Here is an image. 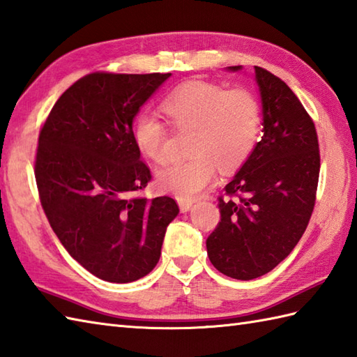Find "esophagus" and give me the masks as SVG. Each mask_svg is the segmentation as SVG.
<instances>
[{"label": "esophagus", "instance_id": "esophagus-1", "mask_svg": "<svg viewBox=\"0 0 357 357\" xmlns=\"http://www.w3.org/2000/svg\"><path fill=\"white\" fill-rule=\"evenodd\" d=\"M178 206H180V211H181V212H188L189 209H191L192 202H191V200H180V202H178Z\"/></svg>", "mask_w": 357, "mask_h": 357}]
</instances>
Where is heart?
Segmentation results:
<instances>
[{
	"mask_svg": "<svg viewBox=\"0 0 357 357\" xmlns=\"http://www.w3.org/2000/svg\"><path fill=\"white\" fill-rule=\"evenodd\" d=\"M163 113L176 128H194L192 157L157 172V186L178 200H192L217 177V166L231 172L248 160L261 131L263 109L245 89L189 81L174 89L162 102ZM134 144L154 163L166 160L168 128L153 112L137 114Z\"/></svg>",
	"mask_w": 357,
	"mask_h": 357,
	"instance_id": "heart-1",
	"label": "heart"
}]
</instances>
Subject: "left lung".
<instances>
[{
  "mask_svg": "<svg viewBox=\"0 0 357 357\" xmlns=\"http://www.w3.org/2000/svg\"><path fill=\"white\" fill-rule=\"evenodd\" d=\"M238 71L241 66L229 67ZM263 104V137L218 199L220 223L208 240L213 267L249 281L289 257L305 232L319 180L314 123L278 76L255 67Z\"/></svg>",
  "mask_w": 357,
  "mask_h": 357,
  "instance_id": "8db88e82",
  "label": "left lung"
}]
</instances>
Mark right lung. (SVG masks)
Wrapping results in <instances>:
<instances>
[{
    "label": "right lung",
    "mask_w": 357,
    "mask_h": 357,
    "mask_svg": "<svg viewBox=\"0 0 357 357\" xmlns=\"http://www.w3.org/2000/svg\"><path fill=\"white\" fill-rule=\"evenodd\" d=\"M169 76L86 75L56 100L39 131L35 178L45 217L70 255L108 282L151 272L178 213L171 197L132 195L151 180L132 121Z\"/></svg>",
    "instance_id": "right-lung-1"
}]
</instances>
